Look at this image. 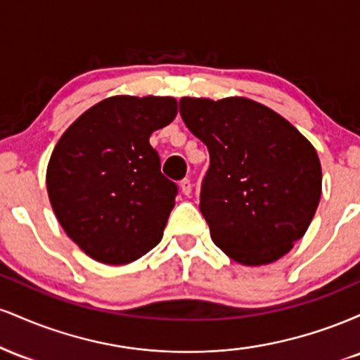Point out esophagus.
Returning <instances> with one entry per match:
<instances>
[{
  "instance_id": "esophagus-1",
  "label": "esophagus",
  "mask_w": 360,
  "mask_h": 360,
  "mask_svg": "<svg viewBox=\"0 0 360 360\" xmlns=\"http://www.w3.org/2000/svg\"><path fill=\"white\" fill-rule=\"evenodd\" d=\"M179 186H181V191H183L184 196H189V194H191V191H193L191 181H189V179H183V181H181Z\"/></svg>"
}]
</instances>
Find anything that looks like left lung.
Listing matches in <instances>:
<instances>
[{"label":"left lung","instance_id":"8db88e82","mask_svg":"<svg viewBox=\"0 0 360 360\" xmlns=\"http://www.w3.org/2000/svg\"><path fill=\"white\" fill-rule=\"evenodd\" d=\"M179 108L210 152L200 210L214 245L243 266L288 254L320 203L315 147L288 120L247 98H183Z\"/></svg>","mask_w":360,"mask_h":360}]
</instances>
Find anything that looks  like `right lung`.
<instances>
[{"mask_svg": "<svg viewBox=\"0 0 360 360\" xmlns=\"http://www.w3.org/2000/svg\"><path fill=\"white\" fill-rule=\"evenodd\" d=\"M177 115L171 96H113L64 131L47 166L57 220L91 259L134 262L162 238L177 186L160 172L152 131Z\"/></svg>", "mask_w": 360, "mask_h": 360, "instance_id": "add662e5", "label": "right lung"}]
</instances>
